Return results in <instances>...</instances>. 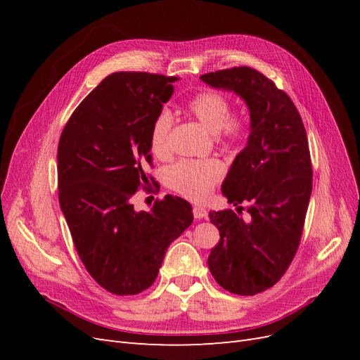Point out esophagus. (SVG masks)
Segmentation results:
<instances>
[{
  "instance_id": "34e87169",
  "label": "esophagus",
  "mask_w": 360,
  "mask_h": 360,
  "mask_svg": "<svg viewBox=\"0 0 360 360\" xmlns=\"http://www.w3.org/2000/svg\"><path fill=\"white\" fill-rule=\"evenodd\" d=\"M192 212H193L195 219H205L207 214H209V213H207V210L204 209V207H200V205H195Z\"/></svg>"
}]
</instances>
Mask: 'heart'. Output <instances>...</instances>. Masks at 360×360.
<instances>
[{
	"label": "heart",
	"mask_w": 360,
	"mask_h": 360,
	"mask_svg": "<svg viewBox=\"0 0 360 360\" xmlns=\"http://www.w3.org/2000/svg\"><path fill=\"white\" fill-rule=\"evenodd\" d=\"M186 111L204 126L216 134L225 144H237L246 138L249 122L243 114L230 112V101L214 90H202L186 103ZM171 115L162 111L150 129V148L158 158L169 153ZM224 177V167L216 159L180 160L168 169V186L193 201H202L212 193L213 188Z\"/></svg>",
	"instance_id": "heart-1"
}]
</instances>
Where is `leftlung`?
<instances>
[{"instance_id": "8db88e82", "label": "left lung", "mask_w": 360, "mask_h": 360, "mask_svg": "<svg viewBox=\"0 0 360 360\" xmlns=\"http://www.w3.org/2000/svg\"><path fill=\"white\" fill-rule=\"evenodd\" d=\"M214 89L234 91L249 108L250 134L222 183L233 210L210 212L219 230L207 264L226 291L254 296L274 287L297 252L312 191L309 146L302 117L285 91L246 66L200 76Z\"/></svg>"}]
</instances>
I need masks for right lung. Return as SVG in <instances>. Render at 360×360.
<instances>
[{
    "label": "right lung",
    "instance_id": "1",
    "mask_svg": "<svg viewBox=\"0 0 360 360\" xmlns=\"http://www.w3.org/2000/svg\"><path fill=\"white\" fill-rule=\"evenodd\" d=\"M177 79L147 72L106 76L60 136L61 212L86 271L117 296L151 287L168 246L193 221L192 205L172 195L150 212H135L130 201L148 184L150 129Z\"/></svg>",
    "mask_w": 360,
    "mask_h": 360
}]
</instances>
